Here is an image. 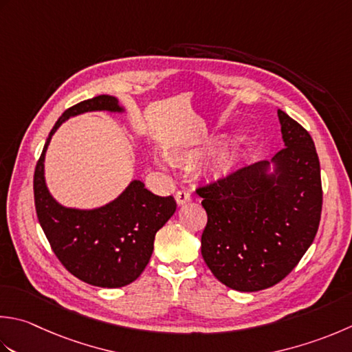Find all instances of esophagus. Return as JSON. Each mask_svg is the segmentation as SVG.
I'll return each mask as SVG.
<instances>
[{
  "instance_id": "34e87169",
  "label": "esophagus",
  "mask_w": 352,
  "mask_h": 352,
  "mask_svg": "<svg viewBox=\"0 0 352 352\" xmlns=\"http://www.w3.org/2000/svg\"><path fill=\"white\" fill-rule=\"evenodd\" d=\"M175 199H177V204H184V203H188L189 199H190V194L186 189H180V190H177V194H175Z\"/></svg>"
}]
</instances>
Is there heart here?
I'll list each match as a JSON object with an SVG mask.
<instances>
[{
  "label": "heart",
  "mask_w": 352,
  "mask_h": 352,
  "mask_svg": "<svg viewBox=\"0 0 352 352\" xmlns=\"http://www.w3.org/2000/svg\"><path fill=\"white\" fill-rule=\"evenodd\" d=\"M235 158H236V155H235V154H230V155L224 157V158H223V162H221V169H223V170L230 169V166L233 164V162H235Z\"/></svg>",
  "instance_id": "heart-1"
}]
</instances>
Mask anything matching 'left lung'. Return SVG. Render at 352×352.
I'll list each match as a JSON object with an SVG mask.
<instances>
[{
	"label": "left lung",
	"instance_id": "8db88e82",
	"mask_svg": "<svg viewBox=\"0 0 352 352\" xmlns=\"http://www.w3.org/2000/svg\"><path fill=\"white\" fill-rule=\"evenodd\" d=\"M285 148L201 184L197 194L208 213L201 235L204 263L219 282L238 292L276 285L299 264L319 229L320 163L308 131L278 109Z\"/></svg>",
	"mask_w": 352,
	"mask_h": 352
}]
</instances>
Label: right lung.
I'll return each mask as SVG.
<instances>
[{
    "mask_svg": "<svg viewBox=\"0 0 352 352\" xmlns=\"http://www.w3.org/2000/svg\"><path fill=\"white\" fill-rule=\"evenodd\" d=\"M102 109L122 111L116 98L102 94L76 103L59 117L34 168L33 194L39 224L60 264L89 285L117 288L131 284L146 268L155 233L174 215L177 203L170 195L153 194L139 180L113 203L94 210L62 208L48 194L44 157L54 131L68 117Z\"/></svg>",
    "mask_w": 352,
    "mask_h": 352,
    "instance_id": "1",
    "label": "right lung"
}]
</instances>
